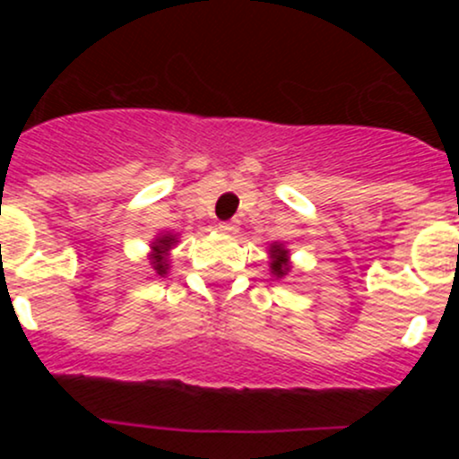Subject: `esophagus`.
Masks as SVG:
<instances>
[{
	"instance_id": "obj_1",
	"label": "esophagus",
	"mask_w": 459,
	"mask_h": 459,
	"mask_svg": "<svg viewBox=\"0 0 459 459\" xmlns=\"http://www.w3.org/2000/svg\"><path fill=\"white\" fill-rule=\"evenodd\" d=\"M217 229H220L221 233H235V230H238V221H235V220L220 221V224H217Z\"/></svg>"
}]
</instances>
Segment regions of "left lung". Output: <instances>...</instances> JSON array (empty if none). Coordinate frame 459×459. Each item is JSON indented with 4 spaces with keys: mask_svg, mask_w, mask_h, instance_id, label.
Instances as JSON below:
<instances>
[{
    "mask_svg": "<svg viewBox=\"0 0 459 459\" xmlns=\"http://www.w3.org/2000/svg\"><path fill=\"white\" fill-rule=\"evenodd\" d=\"M273 273H275L277 277L286 275V271H289V262H286V251H281V247H273Z\"/></svg>",
    "mask_w": 459,
    "mask_h": 459,
    "instance_id": "1",
    "label": "left lung"
}]
</instances>
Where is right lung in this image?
<instances>
[{
  "label": "right lung",
  "mask_w": 459,
  "mask_h": 459,
  "mask_svg": "<svg viewBox=\"0 0 459 459\" xmlns=\"http://www.w3.org/2000/svg\"><path fill=\"white\" fill-rule=\"evenodd\" d=\"M170 244H173V238H170V235H166V238L160 239V247H155L157 253H155V257H152V264H155V271L160 273V275H164L166 266H169L164 259V251L170 247Z\"/></svg>",
  "instance_id": "obj_1"
}]
</instances>
